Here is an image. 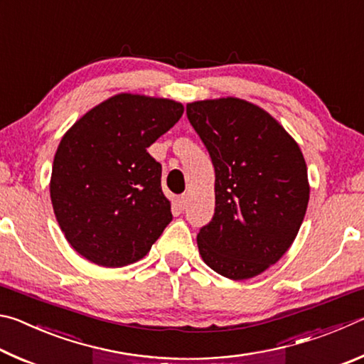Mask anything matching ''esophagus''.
I'll return each instance as SVG.
<instances>
[{"label":"esophagus","instance_id":"34e87169","mask_svg":"<svg viewBox=\"0 0 364 364\" xmlns=\"http://www.w3.org/2000/svg\"><path fill=\"white\" fill-rule=\"evenodd\" d=\"M186 205H188V196L184 194V196H180L176 199V207L180 208V210H184V208H186Z\"/></svg>","mask_w":364,"mask_h":364}]
</instances>
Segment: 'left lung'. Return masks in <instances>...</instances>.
Instances as JSON below:
<instances>
[{"mask_svg": "<svg viewBox=\"0 0 364 364\" xmlns=\"http://www.w3.org/2000/svg\"><path fill=\"white\" fill-rule=\"evenodd\" d=\"M215 167V215L197 234L202 260L232 281L263 273L304 221L310 183L300 147L267 110L241 97L188 102Z\"/></svg>", "mask_w": 364, "mask_h": 364, "instance_id": "1", "label": "left lung"}]
</instances>
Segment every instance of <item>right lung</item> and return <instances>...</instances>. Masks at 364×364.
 Masks as SVG:
<instances>
[{
	"instance_id": "obj_1",
	"label": "right lung",
	"mask_w": 364,
	"mask_h": 364,
	"mask_svg": "<svg viewBox=\"0 0 364 364\" xmlns=\"http://www.w3.org/2000/svg\"><path fill=\"white\" fill-rule=\"evenodd\" d=\"M181 102L136 93L110 96L65 132L49 194L73 250L119 268L141 260L171 221L162 165L147 147L181 119Z\"/></svg>"
}]
</instances>
